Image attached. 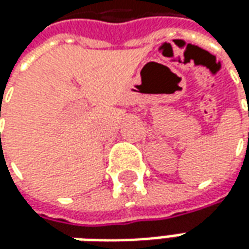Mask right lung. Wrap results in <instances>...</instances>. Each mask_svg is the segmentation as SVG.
I'll return each instance as SVG.
<instances>
[{"label": "right lung", "instance_id": "1", "mask_svg": "<svg viewBox=\"0 0 249 249\" xmlns=\"http://www.w3.org/2000/svg\"><path fill=\"white\" fill-rule=\"evenodd\" d=\"M0 117H1V108H0Z\"/></svg>", "mask_w": 249, "mask_h": 249}]
</instances>
